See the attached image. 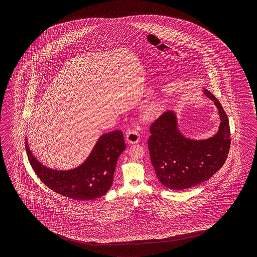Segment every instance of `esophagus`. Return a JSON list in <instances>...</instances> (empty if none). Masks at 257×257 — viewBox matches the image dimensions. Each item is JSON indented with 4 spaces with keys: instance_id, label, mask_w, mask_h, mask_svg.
<instances>
[{
    "instance_id": "34e87169",
    "label": "esophagus",
    "mask_w": 257,
    "mask_h": 257,
    "mask_svg": "<svg viewBox=\"0 0 257 257\" xmlns=\"http://www.w3.org/2000/svg\"><path fill=\"white\" fill-rule=\"evenodd\" d=\"M140 133L139 131L135 130H131V131H126V142L130 144H134L137 142H140Z\"/></svg>"
}]
</instances>
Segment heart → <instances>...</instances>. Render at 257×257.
Listing matches in <instances>:
<instances>
[{"mask_svg": "<svg viewBox=\"0 0 257 257\" xmlns=\"http://www.w3.org/2000/svg\"><path fill=\"white\" fill-rule=\"evenodd\" d=\"M158 111V106L155 104V105H152V106H150L147 110V115L148 116H151V115H153L156 112Z\"/></svg>", "mask_w": 257, "mask_h": 257, "instance_id": "obj_1", "label": "heart"}]
</instances>
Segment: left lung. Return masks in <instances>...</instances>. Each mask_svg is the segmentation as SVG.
Here are the masks:
<instances>
[{"label": "left lung", "instance_id": "left-lung-1", "mask_svg": "<svg viewBox=\"0 0 257 257\" xmlns=\"http://www.w3.org/2000/svg\"><path fill=\"white\" fill-rule=\"evenodd\" d=\"M220 115L215 136L206 141L186 139L177 130L173 111H166L153 121L148 146L159 181L166 187L182 190L208 180L223 166L230 147L229 119L218 99L208 90Z\"/></svg>", "mask_w": 257, "mask_h": 257}]
</instances>
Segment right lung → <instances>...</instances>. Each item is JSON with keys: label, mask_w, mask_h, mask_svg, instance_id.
<instances>
[{"label": "right lung", "mask_w": 257, "mask_h": 257, "mask_svg": "<svg viewBox=\"0 0 257 257\" xmlns=\"http://www.w3.org/2000/svg\"><path fill=\"white\" fill-rule=\"evenodd\" d=\"M125 149L122 131H112L99 139L84 164L76 169L62 172L48 169L39 164L26 141L29 163L41 182L56 193L78 200L94 199L109 190L117 159Z\"/></svg>", "instance_id": "add662e5"}]
</instances>
